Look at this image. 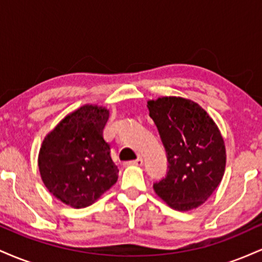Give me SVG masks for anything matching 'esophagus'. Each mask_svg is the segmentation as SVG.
Listing matches in <instances>:
<instances>
[{"instance_id": "34e87169", "label": "esophagus", "mask_w": 262, "mask_h": 262, "mask_svg": "<svg viewBox=\"0 0 262 262\" xmlns=\"http://www.w3.org/2000/svg\"><path fill=\"white\" fill-rule=\"evenodd\" d=\"M124 165H127V166H129V165H135V166H141V165H143V159H141V158H138L137 160L124 162Z\"/></svg>"}]
</instances>
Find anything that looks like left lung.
<instances>
[{"label": "left lung", "instance_id": "8db88e82", "mask_svg": "<svg viewBox=\"0 0 262 262\" xmlns=\"http://www.w3.org/2000/svg\"><path fill=\"white\" fill-rule=\"evenodd\" d=\"M167 154V173L154 183V191L176 210H191L212 196L223 179L225 145L209 114L182 97L148 102Z\"/></svg>", "mask_w": 262, "mask_h": 262}]
</instances>
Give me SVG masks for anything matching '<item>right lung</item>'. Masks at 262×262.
<instances>
[{
  "instance_id": "obj_1",
  "label": "right lung",
  "mask_w": 262,
  "mask_h": 262,
  "mask_svg": "<svg viewBox=\"0 0 262 262\" xmlns=\"http://www.w3.org/2000/svg\"><path fill=\"white\" fill-rule=\"evenodd\" d=\"M110 111L80 107L45 137L38 166L50 193L74 208L91 206L118 180V167L103 139Z\"/></svg>"
}]
</instances>
